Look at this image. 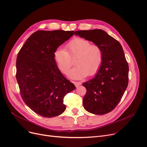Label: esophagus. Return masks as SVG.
Returning <instances> with one entry per match:
<instances>
[{
	"mask_svg": "<svg viewBox=\"0 0 147 147\" xmlns=\"http://www.w3.org/2000/svg\"><path fill=\"white\" fill-rule=\"evenodd\" d=\"M74 84L76 87H78L79 86H80L82 84L81 82H74Z\"/></svg>",
	"mask_w": 147,
	"mask_h": 147,
	"instance_id": "1",
	"label": "esophagus"
}]
</instances>
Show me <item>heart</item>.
Returning <instances> with one entry per match:
<instances>
[{
  "label": "heart",
  "mask_w": 147,
  "mask_h": 147,
  "mask_svg": "<svg viewBox=\"0 0 147 147\" xmlns=\"http://www.w3.org/2000/svg\"><path fill=\"white\" fill-rule=\"evenodd\" d=\"M65 50L57 49L53 55L57 67L67 74L74 60L76 67L68 73L69 78L79 79L96 74L103 62V52L95 44L81 38H76L65 46Z\"/></svg>",
  "instance_id": "heart-1"
}]
</instances>
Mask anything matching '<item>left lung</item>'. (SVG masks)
I'll return each mask as SVG.
<instances>
[{"mask_svg": "<svg viewBox=\"0 0 147 147\" xmlns=\"http://www.w3.org/2000/svg\"><path fill=\"white\" fill-rule=\"evenodd\" d=\"M74 35L92 41L103 52V62L97 74L83 83L86 89L83 105L95 115L111 112L123 97L129 83V65L120 43L101 29L75 31Z\"/></svg>", "mask_w": 147, "mask_h": 147, "instance_id": "8db88e82", "label": "left lung"}]
</instances>
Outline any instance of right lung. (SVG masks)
Here are the masks:
<instances>
[{"label":"right lung","instance_id":"add662e5","mask_svg":"<svg viewBox=\"0 0 147 147\" xmlns=\"http://www.w3.org/2000/svg\"><path fill=\"white\" fill-rule=\"evenodd\" d=\"M74 31L38 30L19 51L16 79L21 97L30 109L52 118L65 110L63 98L76 88L57 67L55 51L73 35Z\"/></svg>","mask_w":147,"mask_h":147}]
</instances>
